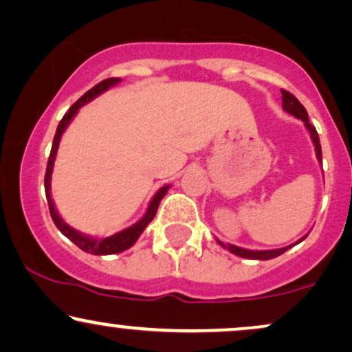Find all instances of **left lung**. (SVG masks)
Returning a JSON list of instances; mask_svg holds the SVG:
<instances>
[{
	"mask_svg": "<svg viewBox=\"0 0 352 352\" xmlns=\"http://www.w3.org/2000/svg\"><path fill=\"white\" fill-rule=\"evenodd\" d=\"M282 91V108L283 111H287L292 116H295L297 120H302L305 122V128L308 129V133H310V138L313 141V146H315V152H316V157L321 162V144H320V138H318V133H316L315 126L310 124V121H308V113L307 109L300 101L295 98L292 93H289L287 90H280ZM308 236V234H307ZM307 236H303L302 239H298L297 243L287 245V248H280V249H270V251H251V249H244V248H239V245H234V244H224L221 241L217 239L219 244L223 245L224 249H228V251L234 254V256H239V257H244V259H257V261H269V259H274V257L280 256L285 251H289L290 248H294L295 244L302 243V241L307 238Z\"/></svg>",
	"mask_w": 352,
	"mask_h": 352,
	"instance_id": "left-lung-1",
	"label": "left lung"
}]
</instances>
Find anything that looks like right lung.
<instances>
[{"label":"right lung","instance_id":"obj_1","mask_svg":"<svg viewBox=\"0 0 352 352\" xmlns=\"http://www.w3.org/2000/svg\"><path fill=\"white\" fill-rule=\"evenodd\" d=\"M120 82H121V78H107V80H103V82H100L98 85H95V87L91 88V90H88L87 93H85V95L77 101V103L72 104L69 111L65 113V116L62 118V121L58 122L57 131H55L52 149H50L49 162H47V170H45V179H44L45 197H47L50 217H52L55 226L58 228V231H60L62 234L65 236V238H69L75 245H78V248L82 249V251L90 252V254H93V256H108V254H118V252L126 251V249H129L131 245H133L135 241L139 239V236L142 234L144 230H146L147 224H149L152 219H154L155 213H157L160 200H162V198L165 197L167 190L170 188V185H164L162 188H159V192L155 193L154 197H152L149 206H147L146 214H144V217L139 219L138 223H134L133 226L126 228V230L116 232V234L108 236V238H91V236L83 234V232L74 230V228L69 226V224L63 221L60 214H58L57 208H55L54 200H52V195H50V179H52L55 155H57V149H58V144H60L63 131L67 129V126L70 124L72 120H74V118H75V114L78 113V109L82 108L83 104L90 103L93 98L100 96L101 93H104L107 90H109V88L114 87V85H118Z\"/></svg>","mask_w":352,"mask_h":352}]
</instances>
